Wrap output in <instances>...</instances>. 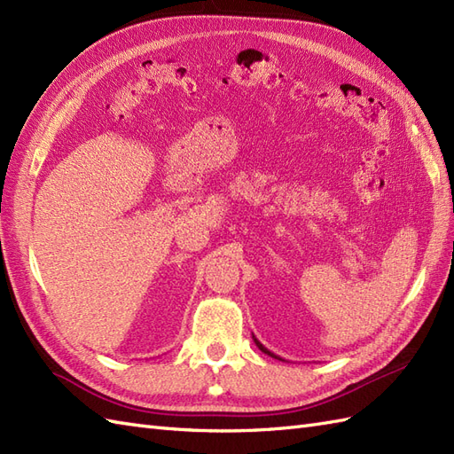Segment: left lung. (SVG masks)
I'll return each instance as SVG.
<instances>
[{"mask_svg": "<svg viewBox=\"0 0 454 454\" xmlns=\"http://www.w3.org/2000/svg\"><path fill=\"white\" fill-rule=\"evenodd\" d=\"M253 341H254V345H257V347L261 348V351H262V353H266V355H270L272 358H278V360H284L282 356H278V355H274L272 351H269V348H266V347H264V345H262V343H261V341H259L257 338H254V335H253Z\"/></svg>", "mask_w": 454, "mask_h": 454, "instance_id": "1", "label": "left lung"}]
</instances>
